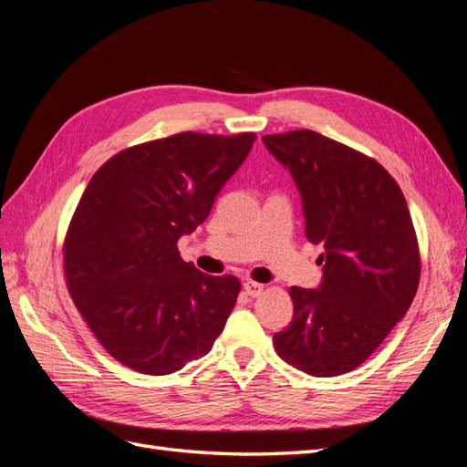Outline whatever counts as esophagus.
Wrapping results in <instances>:
<instances>
[{
	"instance_id": "esophagus-1",
	"label": "esophagus",
	"mask_w": 467,
	"mask_h": 467,
	"mask_svg": "<svg viewBox=\"0 0 467 467\" xmlns=\"http://www.w3.org/2000/svg\"><path fill=\"white\" fill-rule=\"evenodd\" d=\"M244 290H245L247 296H251V298H257V296H261V292L265 290V286L259 285V282L245 280V282H244Z\"/></svg>"
}]
</instances>
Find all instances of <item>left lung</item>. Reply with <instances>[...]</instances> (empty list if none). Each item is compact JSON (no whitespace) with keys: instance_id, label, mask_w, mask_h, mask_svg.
<instances>
[{"instance_id":"left-lung-1","label":"left lung","mask_w":467,"mask_h":467,"mask_svg":"<svg viewBox=\"0 0 467 467\" xmlns=\"http://www.w3.org/2000/svg\"><path fill=\"white\" fill-rule=\"evenodd\" d=\"M263 142L300 189L306 237L325 249L319 288H290L294 316L275 333V348L306 374H347L381 345L419 288L405 196L374 158L314 130L266 134Z\"/></svg>"}]
</instances>
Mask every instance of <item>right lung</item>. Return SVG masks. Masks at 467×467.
Instances as JSON below:
<instances>
[{
  "label": "right lung",
  "instance_id": "add662e5",
  "mask_svg": "<svg viewBox=\"0 0 467 467\" xmlns=\"http://www.w3.org/2000/svg\"><path fill=\"white\" fill-rule=\"evenodd\" d=\"M255 138L181 132L126 148L81 194L64 239L67 292L129 368L173 374L222 333L242 285L185 263L177 242L208 218Z\"/></svg>",
  "mask_w": 467,
  "mask_h": 467
}]
</instances>
